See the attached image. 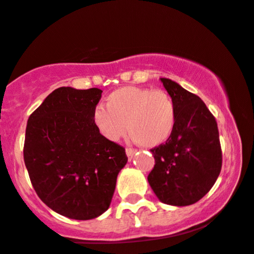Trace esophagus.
Here are the masks:
<instances>
[{
  "instance_id": "obj_1",
  "label": "esophagus",
  "mask_w": 254,
  "mask_h": 254,
  "mask_svg": "<svg viewBox=\"0 0 254 254\" xmlns=\"http://www.w3.org/2000/svg\"><path fill=\"white\" fill-rule=\"evenodd\" d=\"M135 152H136V150H134V149H130V147H128V149H126V153H127V157H128V159H132L133 157H134V155H135Z\"/></svg>"
}]
</instances>
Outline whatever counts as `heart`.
I'll return each instance as SVG.
<instances>
[{"instance_id": "b5f03b06", "label": "heart", "mask_w": 254, "mask_h": 254, "mask_svg": "<svg viewBox=\"0 0 254 254\" xmlns=\"http://www.w3.org/2000/svg\"><path fill=\"white\" fill-rule=\"evenodd\" d=\"M176 122V107L169 93L162 90L124 86L98 105L92 124L108 141H118L127 128L134 141L145 147L162 145L172 135Z\"/></svg>"}]
</instances>
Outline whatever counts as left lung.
<instances>
[{"instance_id":"8db88e82","label":"left lung","mask_w":254,"mask_h":254,"mask_svg":"<svg viewBox=\"0 0 254 254\" xmlns=\"http://www.w3.org/2000/svg\"><path fill=\"white\" fill-rule=\"evenodd\" d=\"M176 107V122L165 144L151 150L155 167L147 176L162 203L187 206L211 190L222 168L217 122L196 95L161 78Z\"/></svg>"}]
</instances>
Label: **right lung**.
<instances>
[{"label":"right lung","mask_w":254,"mask_h":254,"mask_svg":"<svg viewBox=\"0 0 254 254\" xmlns=\"http://www.w3.org/2000/svg\"><path fill=\"white\" fill-rule=\"evenodd\" d=\"M103 91L59 87L30 115L24 161L41 200L72 219L109 209L126 151L97 132L92 114Z\"/></svg>","instance_id":"right-lung-1"}]
</instances>
